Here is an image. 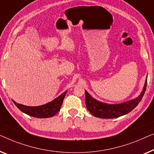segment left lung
Here are the masks:
<instances>
[{"mask_svg": "<svg viewBox=\"0 0 154 154\" xmlns=\"http://www.w3.org/2000/svg\"><path fill=\"white\" fill-rule=\"evenodd\" d=\"M146 84L147 79L145 82L142 92L137 98L119 105H109V104L101 103L92 98L89 94L85 91L86 108L94 116L101 119H114L125 115L137 107V105L141 101L146 91Z\"/></svg>", "mask_w": 154, "mask_h": 154, "instance_id": "obj_1", "label": "left lung"}]
</instances>
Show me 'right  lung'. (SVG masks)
Segmentation results:
<instances>
[{"label": "right lung", "mask_w": 154, "mask_h": 154, "mask_svg": "<svg viewBox=\"0 0 154 154\" xmlns=\"http://www.w3.org/2000/svg\"><path fill=\"white\" fill-rule=\"evenodd\" d=\"M66 94L67 91L50 103L37 107H29L12 101L21 112L28 115L36 118H49L54 116L59 111Z\"/></svg>", "instance_id": "1"}]
</instances>
